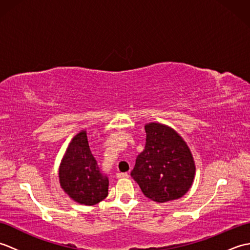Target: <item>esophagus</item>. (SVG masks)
<instances>
[{"label": "esophagus", "mask_w": 250, "mask_h": 250, "mask_svg": "<svg viewBox=\"0 0 250 250\" xmlns=\"http://www.w3.org/2000/svg\"><path fill=\"white\" fill-rule=\"evenodd\" d=\"M129 177L128 173H117V178H126Z\"/></svg>", "instance_id": "esophagus-1"}]
</instances>
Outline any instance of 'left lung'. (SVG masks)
I'll return each instance as SVG.
<instances>
[{"label":"left lung","instance_id":"left-lung-1","mask_svg":"<svg viewBox=\"0 0 250 250\" xmlns=\"http://www.w3.org/2000/svg\"><path fill=\"white\" fill-rule=\"evenodd\" d=\"M59 182L63 191L79 204L95 205L108 195V178L100 172L84 130L66 148L59 167Z\"/></svg>","mask_w":250,"mask_h":250}]
</instances>
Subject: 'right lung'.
Here are the masks:
<instances>
[{
	"label": "right lung",
	"mask_w": 250,
	"mask_h": 250,
	"mask_svg": "<svg viewBox=\"0 0 250 250\" xmlns=\"http://www.w3.org/2000/svg\"><path fill=\"white\" fill-rule=\"evenodd\" d=\"M145 149L136 158L131 176L148 199L158 203L182 198L192 186L195 164L183 137L171 126L145 125Z\"/></svg>",
	"instance_id": "add662e5"
}]
</instances>
